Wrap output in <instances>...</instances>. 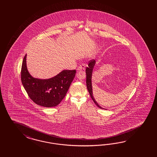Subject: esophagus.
Segmentation results:
<instances>
[{
  "instance_id": "34e87169",
  "label": "esophagus",
  "mask_w": 157,
  "mask_h": 157,
  "mask_svg": "<svg viewBox=\"0 0 157 157\" xmlns=\"http://www.w3.org/2000/svg\"><path fill=\"white\" fill-rule=\"evenodd\" d=\"M86 65L85 64H82L79 66L78 67L77 70L79 71V70H84L85 69Z\"/></svg>"
}]
</instances>
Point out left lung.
<instances>
[{
    "instance_id": "1",
    "label": "left lung",
    "mask_w": 157,
    "mask_h": 157,
    "mask_svg": "<svg viewBox=\"0 0 157 157\" xmlns=\"http://www.w3.org/2000/svg\"><path fill=\"white\" fill-rule=\"evenodd\" d=\"M95 61L94 59L91 60L89 62V64L88 67H86V86H87V90L89 92V94L90 95L91 98H92L93 101H94V102L95 103L96 105L99 107L101 109H104L102 108L101 106H100L99 104L97 102V101H95L94 96H93V89H92V83H91V77H92V73H93V70L94 68V67L95 66Z\"/></svg>"
}]
</instances>
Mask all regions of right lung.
Instances as JSON below:
<instances>
[{"label":"right lung","mask_w":157,"mask_h":157,"mask_svg":"<svg viewBox=\"0 0 157 157\" xmlns=\"http://www.w3.org/2000/svg\"><path fill=\"white\" fill-rule=\"evenodd\" d=\"M76 70H63L48 79L33 78L26 67V55L21 68V81L30 98L44 107H54L59 104L66 95L75 76Z\"/></svg>","instance_id":"1"}]
</instances>
